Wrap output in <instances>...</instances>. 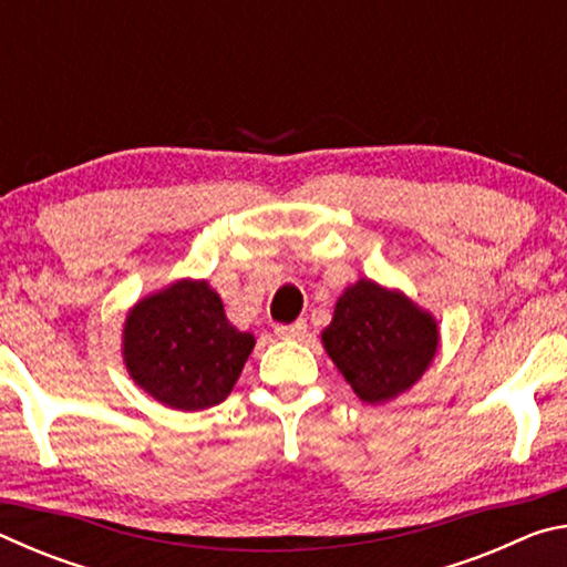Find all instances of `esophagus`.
<instances>
[{"instance_id": "esophagus-1", "label": "esophagus", "mask_w": 567, "mask_h": 567, "mask_svg": "<svg viewBox=\"0 0 567 567\" xmlns=\"http://www.w3.org/2000/svg\"><path fill=\"white\" fill-rule=\"evenodd\" d=\"M305 332H307L305 320H295L290 324H275V334L282 340H300Z\"/></svg>"}]
</instances>
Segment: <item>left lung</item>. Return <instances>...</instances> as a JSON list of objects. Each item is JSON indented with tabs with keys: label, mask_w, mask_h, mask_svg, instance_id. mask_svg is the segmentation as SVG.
<instances>
[{
	"label": "left lung",
	"mask_w": 567,
	"mask_h": 567,
	"mask_svg": "<svg viewBox=\"0 0 567 567\" xmlns=\"http://www.w3.org/2000/svg\"><path fill=\"white\" fill-rule=\"evenodd\" d=\"M322 342L360 400L385 402L425 372L437 350V324L405 295L360 280L334 305Z\"/></svg>",
	"instance_id": "8db88e82"
}]
</instances>
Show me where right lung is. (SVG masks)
<instances>
[{"mask_svg":"<svg viewBox=\"0 0 567 567\" xmlns=\"http://www.w3.org/2000/svg\"><path fill=\"white\" fill-rule=\"evenodd\" d=\"M255 348L249 332L227 322L207 282L182 280L134 305L124 322V362L132 380L162 405H219Z\"/></svg>","mask_w":567,"mask_h":567,"instance_id":"add662e5","label":"right lung"}]
</instances>
